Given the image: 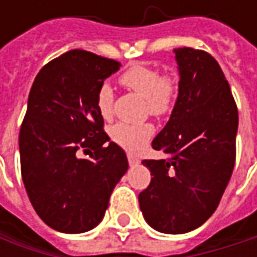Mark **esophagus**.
<instances>
[{"label":"esophagus","mask_w":257,"mask_h":257,"mask_svg":"<svg viewBox=\"0 0 257 257\" xmlns=\"http://www.w3.org/2000/svg\"><path fill=\"white\" fill-rule=\"evenodd\" d=\"M128 162L131 167H134V165H138V164H140V159H138L137 156H134V155L128 153Z\"/></svg>","instance_id":"1"}]
</instances>
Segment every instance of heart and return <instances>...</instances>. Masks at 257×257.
Wrapping results in <instances>:
<instances>
[{"label": "heart", "mask_w": 257, "mask_h": 257, "mask_svg": "<svg viewBox=\"0 0 257 257\" xmlns=\"http://www.w3.org/2000/svg\"><path fill=\"white\" fill-rule=\"evenodd\" d=\"M120 83L129 90L146 98L147 110L156 117H162L173 110L177 96V83L171 76H162L161 70L149 65H134L122 76ZM114 92L110 84L104 83L96 92V110L102 119L113 114ZM153 137L150 123L131 125L119 122L110 128V138L128 152L141 150Z\"/></svg>", "instance_id": "heart-1"}]
</instances>
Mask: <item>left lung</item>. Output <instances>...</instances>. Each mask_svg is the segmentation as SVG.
<instances>
[{
  "instance_id": "1",
  "label": "left lung",
  "mask_w": 257,
  "mask_h": 257,
  "mask_svg": "<svg viewBox=\"0 0 257 257\" xmlns=\"http://www.w3.org/2000/svg\"><path fill=\"white\" fill-rule=\"evenodd\" d=\"M179 96L152 143L168 159L143 161L152 180L138 195L146 222L162 233L199 228L216 211L235 165L238 110L217 61L204 50L174 49Z\"/></svg>"
}]
</instances>
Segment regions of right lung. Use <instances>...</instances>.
I'll use <instances>...</instances> for the list:
<instances>
[{
	"instance_id": "add662e5",
	"label": "right lung",
	"mask_w": 257,
	"mask_h": 257,
	"mask_svg": "<svg viewBox=\"0 0 257 257\" xmlns=\"http://www.w3.org/2000/svg\"><path fill=\"white\" fill-rule=\"evenodd\" d=\"M119 68L76 49L44 65L32 83L19 132L21 171L34 210L55 231L93 229L128 171L126 153L110 141L96 110L99 86ZM89 148V158L78 156Z\"/></svg>"
}]
</instances>
